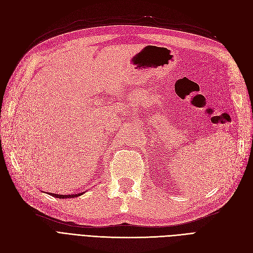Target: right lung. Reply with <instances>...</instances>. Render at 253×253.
Segmentation results:
<instances>
[{
    "instance_id": "1",
    "label": "right lung",
    "mask_w": 253,
    "mask_h": 253,
    "mask_svg": "<svg viewBox=\"0 0 253 253\" xmlns=\"http://www.w3.org/2000/svg\"><path fill=\"white\" fill-rule=\"evenodd\" d=\"M84 193V192H83ZM51 196L57 197V198H72V197H77L82 195V193H78V194H72V195H60V194H53V193H49Z\"/></svg>"
}]
</instances>
